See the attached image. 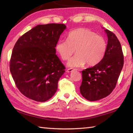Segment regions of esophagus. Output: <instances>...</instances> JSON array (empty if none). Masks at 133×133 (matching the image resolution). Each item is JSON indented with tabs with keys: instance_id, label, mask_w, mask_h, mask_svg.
<instances>
[{
	"instance_id": "34e87169",
	"label": "esophagus",
	"mask_w": 133,
	"mask_h": 133,
	"mask_svg": "<svg viewBox=\"0 0 133 133\" xmlns=\"http://www.w3.org/2000/svg\"><path fill=\"white\" fill-rule=\"evenodd\" d=\"M74 70H75L73 69H67L66 71H67V72H71L74 71Z\"/></svg>"
}]
</instances>
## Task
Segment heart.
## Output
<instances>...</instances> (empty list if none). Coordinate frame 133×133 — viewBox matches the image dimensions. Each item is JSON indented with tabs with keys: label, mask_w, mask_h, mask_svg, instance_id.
Masks as SVG:
<instances>
[{
	"label": "heart",
	"mask_w": 133,
	"mask_h": 133,
	"mask_svg": "<svg viewBox=\"0 0 133 133\" xmlns=\"http://www.w3.org/2000/svg\"><path fill=\"white\" fill-rule=\"evenodd\" d=\"M55 49L64 61L69 60L75 50L76 54L68 63L70 67H79L85 63L92 66L98 64L103 57L107 43L103 36L97 35L93 31L80 28L70 31L67 41H59Z\"/></svg>",
	"instance_id": "obj_1"
}]
</instances>
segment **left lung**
<instances>
[{
  "label": "left lung",
  "mask_w": 133,
  "mask_h": 133,
  "mask_svg": "<svg viewBox=\"0 0 133 133\" xmlns=\"http://www.w3.org/2000/svg\"><path fill=\"white\" fill-rule=\"evenodd\" d=\"M108 38L102 59L94 67L82 71V95L90 101L108 96L115 89L123 68L124 56L120 42L113 32L105 30Z\"/></svg>",
  "instance_id": "obj_1"
}]
</instances>
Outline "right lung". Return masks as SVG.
I'll return each mask as SVG.
<instances>
[{"mask_svg":"<svg viewBox=\"0 0 133 133\" xmlns=\"http://www.w3.org/2000/svg\"><path fill=\"white\" fill-rule=\"evenodd\" d=\"M64 24L38 25L21 36L13 48L10 69L17 88L31 99L45 102L55 94L65 67L55 46Z\"/></svg>","mask_w":133,"mask_h":133,"instance_id":"obj_1","label":"right lung"}]
</instances>
